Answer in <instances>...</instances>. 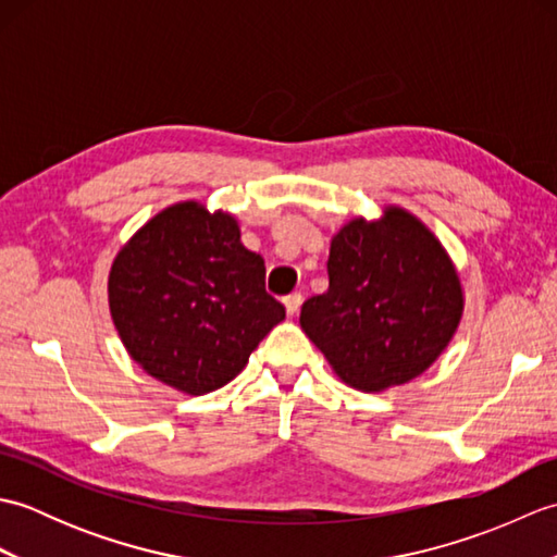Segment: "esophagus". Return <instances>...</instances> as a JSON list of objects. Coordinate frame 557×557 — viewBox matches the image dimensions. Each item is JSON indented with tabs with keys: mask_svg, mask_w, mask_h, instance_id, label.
Here are the masks:
<instances>
[{
	"mask_svg": "<svg viewBox=\"0 0 557 557\" xmlns=\"http://www.w3.org/2000/svg\"><path fill=\"white\" fill-rule=\"evenodd\" d=\"M301 304H304L301 292H294V294H289V297H285V306H287L289 315H297L299 309H301Z\"/></svg>",
	"mask_w": 557,
	"mask_h": 557,
	"instance_id": "34e87169",
	"label": "esophagus"
}]
</instances>
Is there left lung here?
Instances as JSON below:
<instances>
[{"label":"left lung","instance_id":"1","mask_svg":"<svg viewBox=\"0 0 557 557\" xmlns=\"http://www.w3.org/2000/svg\"><path fill=\"white\" fill-rule=\"evenodd\" d=\"M327 277L299 323L342 381L363 393L423 373L459 325L465 299L453 260L399 208L345 224L330 244Z\"/></svg>","mask_w":557,"mask_h":557}]
</instances>
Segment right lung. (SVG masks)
<instances>
[{
	"mask_svg": "<svg viewBox=\"0 0 557 557\" xmlns=\"http://www.w3.org/2000/svg\"><path fill=\"white\" fill-rule=\"evenodd\" d=\"M110 311L124 347L160 383L206 395L242 373L285 321L265 292V260L239 224L194 200L158 212L110 270Z\"/></svg>",
	"mask_w": 557,
	"mask_h": 557,
	"instance_id": "right-lung-1",
	"label": "right lung"
}]
</instances>
